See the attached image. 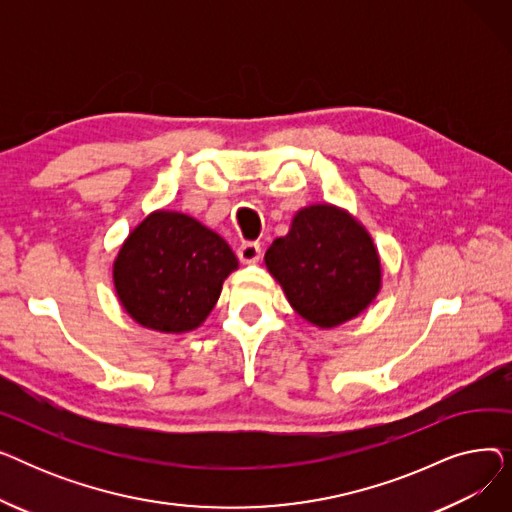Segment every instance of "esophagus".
Masks as SVG:
<instances>
[{"label":"esophagus","mask_w":512,"mask_h":512,"mask_svg":"<svg viewBox=\"0 0 512 512\" xmlns=\"http://www.w3.org/2000/svg\"><path fill=\"white\" fill-rule=\"evenodd\" d=\"M238 259L242 263H257L261 259L259 242H242V245L238 247Z\"/></svg>","instance_id":"esophagus-1"}]
</instances>
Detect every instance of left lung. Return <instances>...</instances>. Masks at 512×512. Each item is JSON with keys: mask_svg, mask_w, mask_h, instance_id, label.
I'll use <instances>...</instances> for the list:
<instances>
[{"mask_svg": "<svg viewBox=\"0 0 512 512\" xmlns=\"http://www.w3.org/2000/svg\"><path fill=\"white\" fill-rule=\"evenodd\" d=\"M265 265L292 309L319 328L357 317L382 286L371 236L334 205H311L294 215L288 234L267 249Z\"/></svg>", "mask_w": 512, "mask_h": 512, "instance_id": "1", "label": "left lung"}]
</instances>
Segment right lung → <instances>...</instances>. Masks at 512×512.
<instances>
[{"label":"right lung","mask_w":512,"mask_h":512,"mask_svg":"<svg viewBox=\"0 0 512 512\" xmlns=\"http://www.w3.org/2000/svg\"><path fill=\"white\" fill-rule=\"evenodd\" d=\"M238 267L228 242L178 211H153L114 261L118 299L137 324L168 334L201 326Z\"/></svg>","instance_id":"right-lung-1"}]
</instances>
